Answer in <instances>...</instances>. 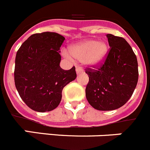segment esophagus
Instances as JSON below:
<instances>
[{"mask_svg": "<svg viewBox=\"0 0 150 150\" xmlns=\"http://www.w3.org/2000/svg\"><path fill=\"white\" fill-rule=\"evenodd\" d=\"M76 72L78 74H79V73H81V72H82V69L81 68V67H76Z\"/></svg>", "mask_w": 150, "mask_h": 150, "instance_id": "34e87169", "label": "esophagus"}]
</instances>
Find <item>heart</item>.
<instances>
[{
    "mask_svg": "<svg viewBox=\"0 0 150 150\" xmlns=\"http://www.w3.org/2000/svg\"><path fill=\"white\" fill-rule=\"evenodd\" d=\"M108 52L107 44L96 40H85L70 48V53L74 58L83 61L87 66L98 65L105 59Z\"/></svg>",
    "mask_w": 150,
    "mask_h": 150,
    "instance_id": "obj_1",
    "label": "heart"
}]
</instances>
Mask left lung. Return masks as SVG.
I'll return each mask as SVG.
<instances>
[{"mask_svg":"<svg viewBox=\"0 0 150 150\" xmlns=\"http://www.w3.org/2000/svg\"><path fill=\"white\" fill-rule=\"evenodd\" d=\"M109 51L102 63L85 69L89 76L86 98L98 110H112L129 101L138 81L137 57L127 41L107 34Z\"/></svg>","mask_w":150,"mask_h":150,"instance_id":"8db88e82","label":"left lung"}]
</instances>
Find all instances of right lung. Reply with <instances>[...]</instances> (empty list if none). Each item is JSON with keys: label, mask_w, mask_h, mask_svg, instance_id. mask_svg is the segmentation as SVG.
Masks as SVG:
<instances>
[{"label": "right lung", "mask_w": 150, "mask_h": 150, "mask_svg": "<svg viewBox=\"0 0 150 150\" xmlns=\"http://www.w3.org/2000/svg\"><path fill=\"white\" fill-rule=\"evenodd\" d=\"M64 40L54 32L34 33L16 53L15 85L21 99L35 111L56 108L63 87L76 78L75 67L69 70L60 67L59 50Z\"/></svg>", "instance_id": "obj_1"}]
</instances>
